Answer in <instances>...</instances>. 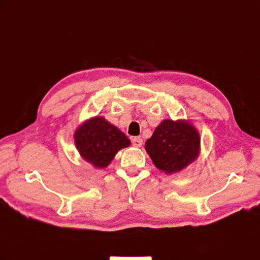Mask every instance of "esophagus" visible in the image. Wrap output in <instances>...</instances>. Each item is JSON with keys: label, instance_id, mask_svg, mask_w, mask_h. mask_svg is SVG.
<instances>
[{"label": "esophagus", "instance_id": "1", "mask_svg": "<svg viewBox=\"0 0 260 260\" xmlns=\"http://www.w3.org/2000/svg\"><path fill=\"white\" fill-rule=\"evenodd\" d=\"M132 144H133V146H135V147H141V146L143 145V139L139 137L132 138Z\"/></svg>", "mask_w": 260, "mask_h": 260}]
</instances>
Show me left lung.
<instances>
[{
    "mask_svg": "<svg viewBox=\"0 0 260 260\" xmlns=\"http://www.w3.org/2000/svg\"><path fill=\"white\" fill-rule=\"evenodd\" d=\"M156 167L175 174L193 162L200 152V134L187 121L165 119L145 144Z\"/></svg>",
    "mask_w": 260,
    "mask_h": 260,
    "instance_id": "left-lung-1",
    "label": "left lung"
}]
</instances>
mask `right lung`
<instances>
[{"label":"right lung","instance_id":"add662e5","mask_svg":"<svg viewBox=\"0 0 260 260\" xmlns=\"http://www.w3.org/2000/svg\"><path fill=\"white\" fill-rule=\"evenodd\" d=\"M75 143L84 160L96 168L108 167L119 149L131 145L124 133L103 116L90 118L79 126Z\"/></svg>","mask_w":260,"mask_h":260}]
</instances>
